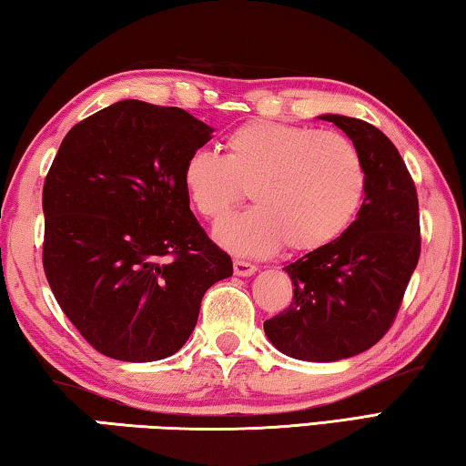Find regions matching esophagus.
<instances>
[{"instance_id":"obj_1","label":"esophagus","mask_w":466,"mask_h":466,"mask_svg":"<svg viewBox=\"0 0 466 466\" xmlns=\"http://www.w3.org/2000/svg\"><path fill=\"white\" fill-rule=\"evenodd\" d=\"M257 267L252 263L247 261H234V275H238V278H250V275H255Z\"/></svg>"}]
</instances>
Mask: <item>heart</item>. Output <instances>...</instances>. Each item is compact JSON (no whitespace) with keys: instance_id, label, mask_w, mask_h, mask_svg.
<instances>
[{"instance_id":"b5f03b06","label":"heart","mask_w":466,"mask_h":466,"mask_svg":"<svg viewBox=\"0 0 466 466\" xmlns=\"http://www.w3.org/2000/svg\"><path fill=\"white\" fill-rule=\"evenodd\" d=\"M366 168L353 141L304 125L250 121L226 139L188 154L183 187L203 218L219 219L247 188L257 205L224 218L214 236L240 257H265L283 242L296 252L339 238L366 195Z\"/></svg>"}]
</instances>
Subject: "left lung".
<instances>
[{
	"instance_id": "1",
	"label": "left lung",
	"mask_w": 466,
	"mask_h": 466,
	"mask_svg": "<svg viewBox=\"0 0 466 466\" xmlns=\"http://www.w3.org/2000/svg\"><path fill=\"white\" fill-rule=\"evenodd\" d=\"M358 147L366 197L356 222L283 267L294 302L265 320L281 353L304 361H337L366 351L392 325L420 261V203L413 178L380 129L345 115H322Z\"/></svg>"
}]
</instances>
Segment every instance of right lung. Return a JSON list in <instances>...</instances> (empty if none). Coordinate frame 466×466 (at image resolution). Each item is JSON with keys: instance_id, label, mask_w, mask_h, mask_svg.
Returning a JSON list of instances; mask_svg holds the SVG:
<instances>
[{"instance_id": "right-lung-1", "label": "right lung", "mask_w": 466, "mask_h": 466, "mask_svg": "<svg viewBox=\"0 0 466 466\" xmlns=\"http://www.w3.org/2000/svg\"><path fill=\"white\" fill-rule=\"evenodd\" d=\"M211 133L183 108L121 100L61 141L43 187V267L66 317L108 358L177 353L205 291L234 271L183 187Z\"/></svg>"}]
</instances>
